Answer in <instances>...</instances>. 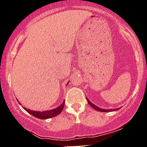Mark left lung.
Returning <instances> with one entry per match:
<instances>
[{"instance_id": "1", "label": "left lung", "mask_w": 147, "mask_h": 147, "mask_svg": "<svg viewBox=\"0 0 147 147\" xmlns=\"http://www.w3.org/2000/svg\"><path fill=\"white\" fill-rule=\"evenodd\" d=\"M86 100H87L88 103H89V104L90 105L91 107H92V108L94 109V110H97V111H100V112H110V111H115V110H119V109H120V108H117V109H108V110H106V109L100 108V107H97V106L94 105L92 102H91L89 101V100L87 98V97H86Z\"/></svg>"}]
</instances>
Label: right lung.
<instances>
[{
  "label": "right lung",
  "instance_id": "right-lung-1",
  "mask_svg": "<svg viewBox=\"0 0 147 147\" xmlns=\"http://www.w3.org/2000/svg\"><path fill=\"white\" fill-rule=\"evenodd\" d=\"M19 104L21 105V103L19 102H18ZM64 104H65V101L63 102L62 104L61 105L58 107H55V108L52 109V110H46V111H34V110H29V109H27L26 107H23V108L26 110L27 113H29V114L33 115L34 117H36V118H39V119H48V118H53V117L57 116L58 115H59L60 113L62 112V110H63L64 107Z\"/></svg>",
  "mask_w": 147,
  "mask_h": 147
}]
</instances>
